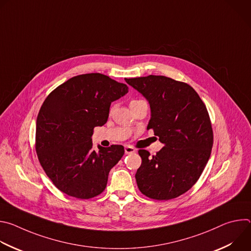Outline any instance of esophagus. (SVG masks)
I'll list each match as a JSON object with an SVG mask.
<instances>
[{
  "mask_svg": "<svg viewBox=\"0 0 251 251\" xmlns=\"http://www.w3.org/2000/svg\"><path fill=\"white\" fill-rule=\"evenodd\" d=\"M135 149L131 146H125V154H133L135 153Z\"/></svg>",
  "mask_w": 251,
  "mask_h": 251,
  "instance_id": "esophagus-1",
  "label": "esophagus"
}]
</instances>
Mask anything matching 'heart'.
<instances>
[{
	"label": "heart",
	"mask_w": 251,
	"mask_h": 251,
	"mask_svg": "<svg viewBox=\"0 0 251 251\" xmlns=\"http://www.w3.org/2000/svg\"><path fill=\"white\" fill-rule=\"evenodd\" d=\"M139 101H141V100H132V101L130 102V104H133V103H136V102H139Z\"/></svg>",
	"instance_id": "obj_1"
}]
</instances>
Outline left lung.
<instances>
[{"label": "left lung", "instance_id": "left-lung-1", "mask_svg": "<svg viewBox=\"0 0 251 251\" xmlns=\"http://www.w3.org/2000/svg\"><path fill=\"white\" fill-rule=\"evenodd\" d=\"M125 80L149 101L147 129H153L165 145L152 157L146 150L138 151V188L158 201L177 198L197 183L211 153L213 133L206 107L185 82L163 75Z\"/></svg>", "mask_w": 251, "mask_h": 251}]
</instances>
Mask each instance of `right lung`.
I'll list each match as a JSON object with an SVG mask.
<instances>
[{
  "label": "right lung",
  "mask_w": 251,
  "mask_h": 251,
  "mask_svg": "<svg viewBox=\"0 0 251 251\" xmlns=\"http://www.w3.org/2000/svg\"><path fill=\"white\" fill-rule=\"evenodd\" d=\"M128 86L101 74L71 77L44 101L35 128V151L53 185L69 197L87 200L106 188L110 170L124 155L122 145L92 148L93 129L109 116L111 102Z\"/></svg>",
  "instance_id": "right-lung-1"
}]
</instances>
